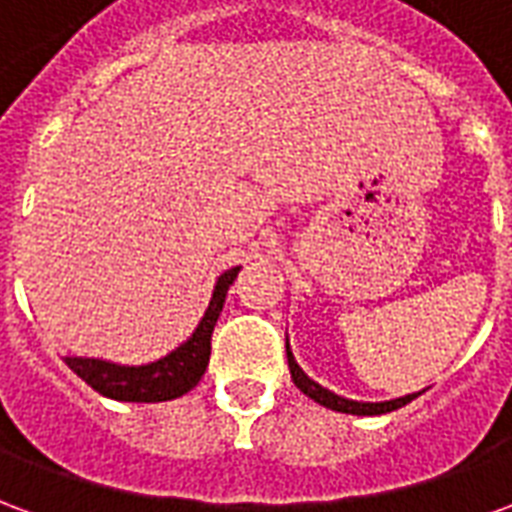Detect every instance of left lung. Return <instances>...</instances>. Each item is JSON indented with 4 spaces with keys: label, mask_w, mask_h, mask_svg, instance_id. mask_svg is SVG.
Masks as SVG:
<instances>
[{
    "label": "left lung",
    "mask_w": 512,
    "mask_h": 512,
    "mask_svg": "<svg viewBox=\"0 0 512 512\" xmlns=\"http://www.w3.org/2000/svg\"><path fill=\"white\" fill-rule=\"evenodd\" d=\"M285 351H288V367H290V378H293V384L299 386L301 392L307 397H312L315 403H321V406L332 408V411H340V414H356V417H378V414H389V411H395V408L406 406L411 403L414 397H419L422 392H414V395L406 397H395V400H384V403H365V400H348V397L334 395L332 389H326L318 381H312L304 370L296 362V356L290 351V343H285Z\"/></svg>",
    "instance_id": "1"
}]
</instances>
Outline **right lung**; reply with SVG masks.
<instances>
[{"label": "right lung", "instance_id": "obj_1", "mask_svg": "<svg viewBox=\"0 0 512 512\" xmlns=\"http://www.w3.org/2000/svg\"><path fill=\"white\" fill-rule=\"evenodd\" d=\"M241 266L227 268L213 285V296L208 310L191 332L186 343H180L175 351L161 356L147 365H117L106 359H90V356H65V365L71 367L84 384H90L98 395L126 403H161L186 395L200 384L202 373L211 359V334L213 326L222 315L227 290L238 277Z\"/></svg>", "mask_w": 512, "mask_h": 512}]
</instances>
